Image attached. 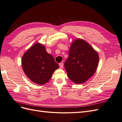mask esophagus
<instances>
[{"instance_id": "esophagus-1", "label": "esophagus", "mask_w": 122, "mask_h": 122, "mask_svg": "<svg viewBox=\"0 0 122 122\" xmlns=\"http://www.w3.org/2000/svg\"><path fill=\"white\" fill-rule=\"evenodd\" d=\"M59 66H60V69H62V68H63V64L61 63H61L59 64Z\"/></svg>"}]
</instances>
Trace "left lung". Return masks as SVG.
I'll use <instances>...</instances> for the list:
<instances>
[{"instance_id": "left-lung-1", "label": "left lung", "mask_w": 122, "mask_h": 122, "mask_svg": "<svg viewBox=\"0 0 122 122\" xmlns=\"http://www.w3.org/2000/svg\"><path fill=\"white\" fill-rule=\"evenodd\" d=\"M99 60L97 52L87 42L81 39L75 40L64 65L69 79L76 84L86 81L96 71Z\"/></svg>"}]
</instances>
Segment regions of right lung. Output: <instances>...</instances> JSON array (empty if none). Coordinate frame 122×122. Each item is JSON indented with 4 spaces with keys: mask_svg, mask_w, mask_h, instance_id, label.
<instances>
[{
    "mask_svg": "<svg viewBox=\"0 0 122 122\" xmlns=\"http://www.w3.org/2000/svg\"><path fill=\"white\" fill-rule=\"evenodd\" d=\"M22 66L28 78L40 85L48 82L59 67L52 55L46 51L45 46L39 43L34 44L24 53Z\"/></svg>",
    "mask_w": 122,
    "mask_h": 122,
    "instance_id": "1",
    "label": "right lung"
}]
</instances>
